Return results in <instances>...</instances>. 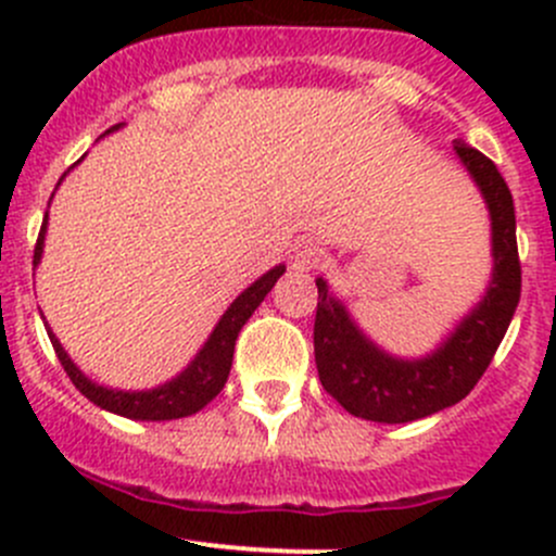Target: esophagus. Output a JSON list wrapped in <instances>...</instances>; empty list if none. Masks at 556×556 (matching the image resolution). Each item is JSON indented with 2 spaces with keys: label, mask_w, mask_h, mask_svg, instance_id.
Returning <instances> with one entry per match:
<instances>
[{
  "label": "esophagus",
  "mask_w": 556,
  "mask_h": 556,
  "mask_svg": "<svg viewBox=\"0 0 556 556\" xmlns=\"http://www.w3.org/2000/svg\"><path fill=\"white\" fill-rule=\"evenodd\" d=\"M323 257H325V250L317 242H301L293 250V268H299V271H309V268L323 263Z\"/></svg>",
  "instance_id": "esophagus-1"
}]
</instances>
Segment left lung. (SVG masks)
<instances>
[{"instance_id": "left-lung-1", "label": "left lung", "mask_w": 556, "mask_h": 556, "mask_svg": "<svg viewBox=\"0 0 556 556\" xmlns=\"http://www.w3.org/2000/svg\"><path fill=\"white\" fill-rule=\"evenodd\" d=\"M459 161L484 193L492 217L495 274L486 295L441 350L425 361H397L371 344L344 306L317 279L314 361L319 382L350 414L371 422H412L463 401L484 377L511 325L521 293L514 199L497 166L465 142H454Z\"/></svg>"}]
</instances>
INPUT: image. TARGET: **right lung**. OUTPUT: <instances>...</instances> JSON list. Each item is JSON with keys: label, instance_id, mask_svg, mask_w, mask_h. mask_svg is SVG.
I'll return each mask as SVG.
<instances>
[{"label": "right lung", "instance_id": "right-lung-1", "mask_svg": "<svg viewBox=\"0 0 556 556\" xmlns=\"http://www.w3.org/2000/svg\"><path fill=\"white\" fill-rule=\"evenodd\" d=\"M45 223H48V212H45L42 228H39V237L35 244V263L39 261V255H42ZM282 274H285V266H277L268 274H263L255 285H250V288H247L244 293L228 306V312L223 314V319L217 323V328L212 330L210 341H206L204 350L195 355V361L190 363L177 379H172V382H166L164 387H155V390H148V392L106 390V387L91 382L88 377H83L80 368L70 361L64 346L59 344L53 330L48 328L50 344H53L55 355H59L61 366H64L66 377L72 379V384H75L88 401L106 408V412L121 414V417H128V419H153V422H161V419L190 417V414L201 412V408H204L206 403H210L223 387H226L228 374H231L233 344H237L239 330H242V325L250 319V314L261 306V301L266 299L268 290L274 288V282H277Z\"/></svg>", "mask_w": 556, "mask_h": 556}]
</instances>
